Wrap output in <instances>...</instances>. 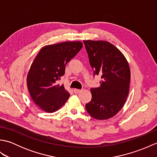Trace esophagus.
Listing matches in <instances>:
<instances>
[{
	"label": "esophagus",
	"mask_w": 157,
	"mask_h": 157,
	"mask_svg": "<svg viewBox=\"0 0 157 157\" xmlns=\"http://www.w3.org/2000/svg\"><path fill=\"white\" fill-rule=\"evenodd\" d=\"M73 92H74L75 94H78V93L80 92H81V90H79V89H74L73 90Z\"/></svg>",
	"instance_id": "esophagus-1"
}]
</instances>
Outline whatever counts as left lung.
Here are the masks:
<instances>
[{"mask_svg":"<svg viewBox=\"0 0 157 157\" xmlns=\"http://www.w3.org/2000/svg\"><path fill=\"white\" fill-rule=\"evenodd\" d=\"M83 42L94 75L101 77L100 87L90 89L92 100L86 109L96 119L113 117L124 105L129 94V64L122 52L109 42Z\"/></svg>","mask_w":157,"mask_h":157,"instance_id":"left-lung-1","label":"left lung"}]
</instances>
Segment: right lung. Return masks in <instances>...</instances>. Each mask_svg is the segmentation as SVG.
<instances>
[{
	"label": "right lung",
	"instance_id": "obj_1",
	"mask_svg": "<svg viewBox=\"0 0 157 157\" xmlns=\"http://www.w3.org/2000/svg\"><path fill=\"white\" fill-rule=\"evenodd\" d=\"M83 46L81 42H64L44 46L32 62L27 77L31 97L43 111L53 113L67 101L70 94L58 84L65 66Z\"/></svg>",
	"mask_w": 157,
	"mask_h": 157
}]
</instances>
